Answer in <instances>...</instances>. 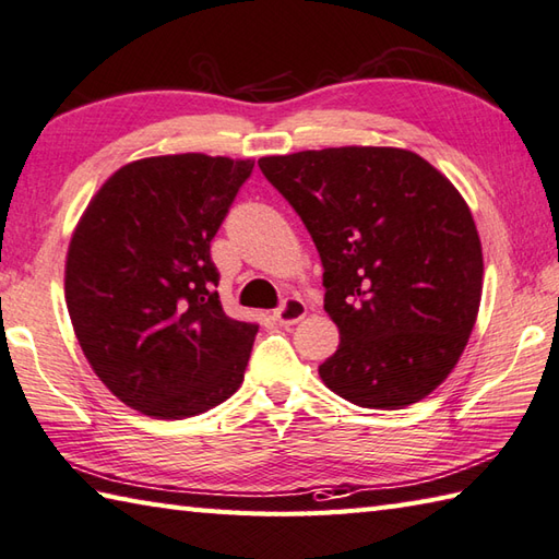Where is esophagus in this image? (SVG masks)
<instances>
[{
    "instance_id": "1",
    "label": "esophagus",
    "mask_w": 559,
    "mask_h": 559,
    "mask_svg": "<svg viewBox=\"0 0 559 559\" xmlns=\"http://www.w3.org/2000/svg\"><path fill=\"white\" fill-rule=\"evenodd\" d=\"M304 316H306V304L301 299H296V296H289V299L275 311V321L284 328H289L294 323H299Z\"/></svg>"
}]
</instances>
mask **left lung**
Returning <instances> with one entry per match:
<instances>
[{"mask_svg": "<svg viewBox=\"0 0 559 559\" xmlns=\"http://www.w3.org/2000/svg\"><path fill=\"white\" fill-rule=\"evenodd\" d=\"M309 229L340 345L318 373L359 407L423 401L459 364L483 296V246L451 180L395 146L263 156Z\"/></svg>", "mask_w": 559, "mask_h": 559, "instance_id": "1", "label": "left lung"}]
</instances>
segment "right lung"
Instances as JSON below:
<instances>
[{"mask_svg": "<svg viewBox=\"0 0 559 559\" xmlns=\"http://www.w3.org/2000/svg\"><path fill=\"white\" fill-rule=\"evenodd\" d=\"M250 158L168 154L118 168L72 234L64 299L106 389L136 413H207L243 383L255 323L224 313L210 243Z\"/></svg>", "mask_w": 559, "mask_h": 559, "instance_id": "1", "label": "right lung"}]
</instances>
